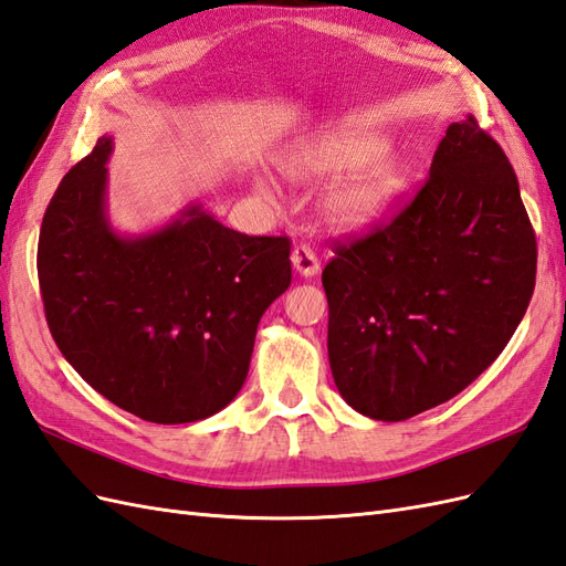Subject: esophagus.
<instances>
[{
	"instance_id": "obj_1",
	"label": "esophagus",
	"mask_w": 566,
	"mask_h": 566,
	"mask_svg": "<svg viewBox=\"0 0 566 566\" xmlns=\"http://www.w3.org/2000/svg\"><path fill=\"white\" fill-rule=\"evenodd\" d=\"M293 266H295V271L300 273V276H304V279H312V276H316L318 273V269H321V264H318V259H316V254H314V250L312 248H307V245H297L295 250H293Z\"/></svg>"
}]
</instances>
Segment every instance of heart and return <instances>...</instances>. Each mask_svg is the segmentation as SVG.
I'll return each mask as SVG.
<instances>
[{"mask_svg": "<svg viewBox=\"0 0 566 566\" xmlns=\"http://www.w3.org/2000/svg\"><path fill=\"white\" fill-rule=\"evenodd\" d=\"M283 176L295 186H324L318 217L333 231L357 233L384 221L409 186L407 164L388 151L380 135L333 130L287 149Z\"/></svg>", "mask_w": 566, "mask_h": 566, "instance_id": "1", "label": "heart"}]
</instances>
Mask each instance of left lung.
Returning a JSON list of instances; mask_svg holds the SVG:
<instances>
[{"mask_svg":"<svg viewBox=\"0 0 566 566\" xmlns=\"http://www.w3.org/2000/svg\"><path fill=\"white\" fill-rule=\"evenodd\" d=\"M536 235L505 151L450 124L415 202L324 269L328 361L343 400L405 421L476 380L522 324Z\"/></svg>","mask_w":566,"mask_h":566,"instance_id":"1","label":"left lung"}]
</instances>
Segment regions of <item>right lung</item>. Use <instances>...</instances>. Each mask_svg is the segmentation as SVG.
<instances>
[{"label": "right lung", "mask_w": 566, "mask_h": 566, "mask_svg": "<svg viewBox=\"0 0 566 566\" xmlns=\"http://www.w3.org/2000/svg\"><path fill=\"white\" fill-rule=\"evenodd\" d=\"M114 137L59 182L38 276L61 355L106 400L151 423H190L233 402L262 314L290 285V240L226 228L200 202L147 233L106 211Z\"/></svg>", "instance_id": "add662e5"}]
</instances>
